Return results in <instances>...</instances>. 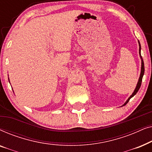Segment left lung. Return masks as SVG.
<instances>
[{"instance_id":"8db88e82","label":"left lung","mask_w":152,"mask_h":152,"mask_svg":"<svg viewBox=\"0 0 152 152\" xmlns=\"http://www.w3.org/2000/svg\"><path fill=\"white\" fill-rule=\"evenodd\" d=\"M138 43H139V46H140V48H139V53H140V49H141V47H140V42H139L138 41ZM140 58H141V60H142V66H141V72H140V78H139V80H138V84H137V86H136V89H135L134 92L133 93V94L131 95V96L129 97V99H127V101L126 102L125 104H124V105H126V104L128 103V102L129 101V99L132 98V97H134L135 95L136 94L137 92H138L139 89H140V86H141V84H142V77H143V75H144V72H145V66H144V61H143V59H142V56L140 55Z\"/></svg>"}]
</instances>
